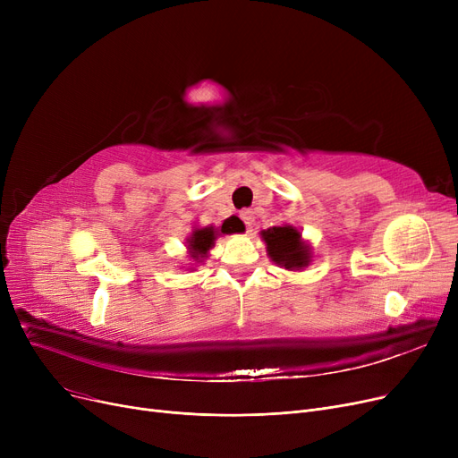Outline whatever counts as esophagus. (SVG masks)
Listing matches in <instances>:
<instances>
[{
	"label": "esophagus",
	"instance_id": "34e87169",
	"mask_svg": "<svg viewBox=\"0 0 458 458\" xmlns=\"http://www.w3.org/2000/svg\"><path fill=\"white\" fill-rule=\"evenodd\" d=\"M242 219L247 225V232H252V225H254V211L252 209H243L242 211Z\"/></svg>",
	"mask_w": 458,
	"mask_h": 458
}]
</instances>
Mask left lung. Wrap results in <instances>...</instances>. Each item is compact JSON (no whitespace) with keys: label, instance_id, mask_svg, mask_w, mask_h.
I'll list each match as a JSON object with an SVG mask.
<instances>
[{"label":"left lung","instance_id":"1","mask_svg":"<svg viewBox=\"0 0 458 458\" xmlns=\"http://www.w3.org/2000/svg\"><path fill=\"white\" fill-rule=\"evenodd\" d=\"M259 235L266 242L267 256L271 258V261H275L278 267L285 271H302L310 266L311 258H314L311 245L306 239H302L301 228L293 225H282L261 230Z\"/></svg>","mask_w":458,"mask_h":458}]
</instances>
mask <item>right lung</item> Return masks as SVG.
<instances>
[{
    "label": "right lung",
    "mask_w": 458,
    "mask_h": 458,
    "mask_svg": "<svg viewBox=\"0 0 458 458\" xmlns=\"http://www.w3.org/2000/svg\"><path fill=\"white\" fill-rule=\"evenodd\" d=\"M233 225H223V226H202V228H192V232H191V235L187 237V254H189V258L195 261V263H202L206 258H208V254H209V250L213 249V245H215V242H216V237L219 235H225V233H232L233 232ZM191 271L195 269V267H189Z\"/></svg>",
    "instance_id": "1"
}]
</instances>
